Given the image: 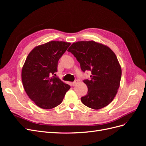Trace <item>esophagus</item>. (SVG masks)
I'll return each instance as SVG.
<instances>
[{
    "mask_svg": "<svg viewBox=\"0 0 146 146\" xmlns=\"http://www.w3.org/2000/svg\"><path fill=\"white\" fill-rule=\"evenodd\" d=\"M77 83H78V81H77V80L74 81V82H72V85H73V86H76Z\"/></svg>",
    "mask_w": 146,
    "mask_h": 146,
    "instance_id": "1",
    "label": "esophagus"
}]
</instances>
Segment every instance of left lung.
<instances>
[{
    "instance_id": "8db88e82",
    "label": "left lung",
    "mask_w": 146,
    "mask_h": 146,
    "mask_svg": "<svg viewBox=\"0 0 146 146\" xmlns=\"http://www.w3.org/2000/svg\"><path fill=\"white\" fill-rule=\"evenodd\" d=\"M80 63L83 72L91 70L87 85L88 94L81 98L86 107L94 110L111 102L120 86L122 70L113 51L107 46L94 41L74 42L68 50Z\"/></svg>"
}]
</instances>
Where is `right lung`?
<instances>
[{"label": "right lung", "mask_w": 146, "mask_h": 146, "mask_svg": "<svg viewBox=\"0 0 146 146\" xmlns=\"http://www.w3.org/2000/svg\"><path fill=\"white\" fill-rule=\"evenodd\" d=\"M70 42L52 41L35 47L28 55L22 69V81L29 98L38 107L52 109L60 105L70 86L58 77V61Z\"/></svg>", "instance_id": "right-lung-1"}]
</instances>
